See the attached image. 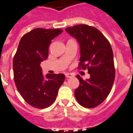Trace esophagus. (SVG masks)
Wrapping results in <instances>:
<instances>
[{"mask_svg":"<svg viewBox=\"0 0 133 133\" xmlns=\"http://www.w3.org/2000/svg\"><path fill=\"white\" fill-rule=\"evenodd\" d=\"M65 77H68V78H69V77H74V75L71 74H69V73H66L65 74Z\"/></svg>","mask_w":133,"mask_h":133,"instance_id":"obj_1","label":"esophagus"}]
</instances>
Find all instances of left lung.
<instances>
[{"mask_svg": "<svg viewBox=\"0 0 133 133\" xmlns=\"http://www.w3.org/2000/svg\"><path fill=\"white\" fill-rule=\"evenodd\" d=\"M65 31L77 40L80 46L78 68L88 69L90 78L83 80L79 75V85L74 94L79 103L94 108L109 94L115 77L113 53L111 44L99 30L93 26L79 24Z\"/></svg>", "mask_w": 133, "mask_h": 133, "instance_id": "obj_1", "label": "left lung"}]
</instances>
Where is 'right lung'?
<instances>
[{"label":"right lung","instance_id":"1","mask_svg":"<svg viewBox=\"0 0 133 133\" xmlns=\"http://www.w3.org/2000/svg\"><path fill=\"white\" fill-rule=\"evenodd\" d=\"M62 29L35 28L23 36L13 59L14 79L23 99L37 109L48 107L55 101L65 80L63 74L44 77L41 62L48 57V48Z\"/></svg>","mask_w":133,"mask_h":133}]
</instances>
